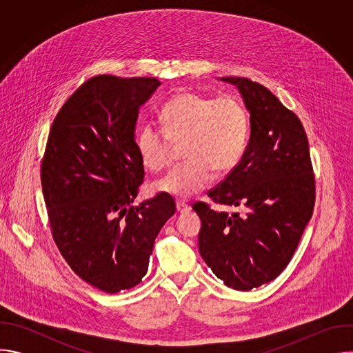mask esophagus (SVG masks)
Returning a JSON list of instances; mask_svg holds the SVG:
<instances>
[{"label": "esophagus", "mask_w": 353, "mask_h": 353, "mask_svg": "<svg viewBox=\"0 0 353 353\" xmlns=\"http://www.w3.org/2000/svg\"><path fill=\"white\" fill-rule=\"evenodd\" d=\"M176 208H177V212H180V214L188 212V211L191 210L188 204H185V203H181V201H177V203H176Z\"/></svg>", "instance_id": "obj_1"}]
</instances>
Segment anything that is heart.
Here are the masks:
<instances>
[{"label":"heart","mask_w":353,"mask_h":353,"mask_svg":"<svg viewBox=\"0 0 353 353\" xmlns=\"http://www.w3.org/2000/svg\"><path fill=\"white\" fill-rule=\"evenodd\" d=\"M163 131L145 125L137 138L142 163L158 172L170 163V142L185 141L184 165L155 183L161 192L190 198L205 190L218 174L233 170L248 139V116L237 99H212L194 92L174 94L161 112Z\"/></svg>","instance_id":"obj_1"}]
</instances>
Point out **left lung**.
I'll return each instance as SVG.
<instances>
[{
	"mask_svg": "<svg viewBox=\"0 0 353 353\" xmlns=\"http://www.w3.org/2000/svg\"><path fill=\"white\" fill-rule=\"evenodd\" d=\"M221 81L234 85L243 97L250 139L237 166L208 196L244 211L229 215L195 203L198 248L226 286L251 290L275 279L292 260L313 215L314 176L297 116L257 82L239 77Z\"/></svg>",
	"mask_w": 353,
	"mask_h": 353,
	"instance_id": "obj_1",
	"label": "left lung"
}]
</instances>
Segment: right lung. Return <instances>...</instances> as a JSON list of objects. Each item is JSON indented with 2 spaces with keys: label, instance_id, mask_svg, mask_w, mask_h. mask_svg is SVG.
<instances>
[{
  "label": "right lung",
  "instance_id": "1",
  "mask_svg": "<svg viewBox=\"0 0 353 353\" xmlns=\"http://www.w3.org/2000/svg\"><path fill=\"white\" fill-rule=\"evenodd\" d=\"M159 86L157 78L94 77L50 128L40 176L54 241L71 270L106 293L141 282L176 212L165 192L132 205L145 174L135 124Z\"/></svg>",
  "mask_w": 353,
  "mask_h": 353
}]
</instances>
